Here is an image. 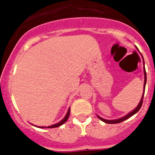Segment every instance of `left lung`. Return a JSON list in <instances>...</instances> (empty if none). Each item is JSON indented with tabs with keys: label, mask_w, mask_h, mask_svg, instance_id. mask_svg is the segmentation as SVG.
<instances>
[{
	"label": "left lung",
	"mask_w": 155,
	"mask_h": 155,
	"mask_svg": "<svg viewBox=\"0 0 155 155\" xmlns=\"http://www.w3.org/2000/svg\"><path fill=\"white\" fill-rule=\"evenodd\" d=\"M143 64H144V75H145V81H144V86H143V97H142L141 100H140V104H138V106H137V107L134 109V110L131 111L130 112H129V113L127 114V115H126L125 116L122 117V118H119V119H115V120H107V119H104V118H102L101 117H100L99 115H97L98 118L99 119H101V121H103L104 122L107 123V124H117V123H120V122H122V121H125V120L127 119V118H129L130 117H131L132 115H134V114L137 113V112H138L139 110L140 109V108H141L142 105H143V97H144V94H145V84H146V72H145V63H144V59H143Z\"/></svg>",
	"instance_id": "left-lung-1"
}]
</instances>
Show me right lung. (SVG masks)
<instances>
[{
  "instance_id": "right-lung-1",
  "label": "right lung",
  "mask_w": 155,
  "mask_h": 155,
  "mask_svg": "<svg viewBox=\"0 0 155 155\" xmlns=\"http://www.w3.org/2000/svg\"><path fill=\"white\" fill-rule=\"evenodd\" d=\"M70 109H69L68 113H67V115H65L64 118L61 121H59L58 123H57V124H53V125H51V126H48V127H40V128H54V127H60L61 125L64 124L67 121H68L69 116H70Z\"/></svg>"
}]
</instances>
